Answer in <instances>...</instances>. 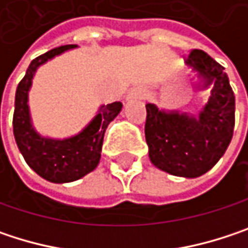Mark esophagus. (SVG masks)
I'll list each match as a JSON object with an SVG mask.
<instances>
[{
  "label": "esophagus",
  "instance_id": "obj_1",
  "mask_svg": "<svg viewBox=\"0 0 248 248\" xmlns=\"http://www.w3.org/2000/svg\"><path fill=\"white\" fill-rule=\"evenodd\" d=\"M148 96V92L146 89L143 87H133L127 94H126V102H130V100H140V99H145Z\"/></svg>",
  "mask_w": 248,
  "mask_h": 248
}]
</instances>
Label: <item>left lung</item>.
Returning a JSON list of instances; mask_svg holds the SVG:
<instances>
[{
    "mask_svg": "<svg viewBox=\"0 0 248 248\" xmlns=\"http://www.w3.org/2000/svg\"><path fill=\"white\" fill-rule=\"evenodd\" d=\"M186 67L197 76L198 90L210 89L198 116L146 105L145 138L151 162L175 176L208 172L227 151L234 130L235 97L224 67L202 50H192Z\"/></svg>",
    "mask_w": 248,
    "mask_h": 248,
    "instance_id": "8db88e82",
    "label": "left lung"
}]
</instances>
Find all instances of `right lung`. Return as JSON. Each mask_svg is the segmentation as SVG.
Here are the masks:
<instances>
[{
    "label": "right lung",
    "mask_w": 248,
    "mask_h": 248,
    "mask_svg": "<svg viewBox=\"0 0 248 248\" xmlns=\"http://www.w3.org/2000/svg\"><path fill=\"white\" fill-rule=\"evenodd\" d=\"M76 47V44L62 46L34 59L16 92L13 127L17 146L28 167L46 181L54 184L73 182L96 170L106 127L122 110L121 102L102 105L96 116L78 133L64 139L44 136L34 127L28 106V92L35 72L40 66Z\"/></svg>",
    "instance_id": "obj_1"
}]
</instances>
